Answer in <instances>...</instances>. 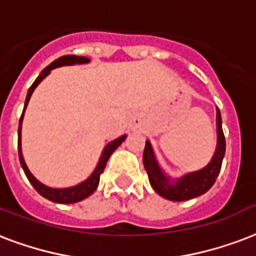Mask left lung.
I'll list each match as a JSON object with an SVG mask.
<instances>
[{"mask_svg":"<svg viewBox=\"0 0 256 256\" xmlns=\"http://www.w3.org/2000/svg\"><path fill=\"white\" fill-rule=\"evenodd\" d=\"M216 132H218V144L214 157L210 158L208 165L200 170L190 172L178 178H172L160 166L158 161L152 148L150 141H146L144 150V166L149 176L150 185L153 186L160 196L172 202H185L190 198L202 196L208 192L222 169L224 154H226V138L222 128V115L219 108L216 107Z\"/></svg>","mask_w":256,"mask_h":256,"instance_id":"obj_1","label":"left lung"}]
</instances>
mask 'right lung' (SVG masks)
<instances>
[{
    "instance_id": "1",
    "label": "right lung",
    "mask_w": 256,
    "mask_h": 256,
    "mask_svg": "<svg viewBox=\"0 0 256 256\" xmlns=\"http://www.w3.org/2000/svg\"><path fill=\"white\" fill-rule=\"evenodd\" d=\"M90 63V58H84V56H75V54H67V56H62V58H56L54 62L46 67L40 72V75L37 76V79L33 82V84L29 87L28 94H26V99H25V104H24V110H22V114H21V118H20V124H18V158L21 166L24 169V173L28 177L29 182L33 185V188L36 189L37 192L42 194V198H48L50 202H58V204H72V202H78L84 200L88 196H91L95 190H96L98 185H99V178H100V174L106 168V164L110 158V156L112 154L118 146L122 144V142L126 140V134L124 136H120V138H116L114 141H111L110 144H107L103 149L102 154H100V158L98 161L96 168L94 169V172L90 174V177L87 180L82 181L78 185H74V186H70V188H50V186H46L42 182L37 180L36 177L30 173V170L26 166V164L24 161V156H22V150H21V128H22V120H24V114H25V108L28 106L29 99L32 96L33 91L36 88L37 86L40 84L46 76L50 75V71L54 70L58 67H63V66H75V64H87Z\"/></svg>"
}]
</instances>
